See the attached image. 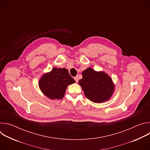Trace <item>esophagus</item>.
<instances>
[{
	"mask_svg": "<svg viewBox=\"0 0 150 150\" xmlns=\"http://www.w3.org/2000/svg\"><path fill=\"white\" fill-rule=\"evenodd\" d=\"M74 79H75V81H76V82H78V76H75V78H74Z\"/></svg>",
	"mask_w": 150,
	"mask_h": 150,
	"instance_id": "obj_1",
	"label": "esophagus"
}]
</instances>
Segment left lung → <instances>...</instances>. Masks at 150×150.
Masks as SVG:
<instances>
[{
  "label": "left lung",
  "instance_id": "1",
  "mask_svg": "<svg viewBox=\"0 0 150 150\" xmlns=\"http://www.w3.org/2000/svg\"><path fill=\"white\" fill-rule=\"evenodd\" d=\"M82 78L78 83L87 98L96 103H103L111 98L115 85L108 74L88 68L82 71Z\"/></svg>",
  "mask_w": 150,
  "mask_h": 150
}]
</instances>
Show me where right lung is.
<instances>
[{
    "instance_id": "add662e5",
    "label": "right lung",
    "mask_w": 150,
    "mask_h": 150,
    "mask_svg": "<svg viewBox=\"0 0 150 150\" xmlns=\"http://www.w3.org/2000/svg\"><path fill=\"white\" fill-rule=\"evenodd\" d=\"M75 83L68 69L54 67L40 77L38 86L45 96L51 100L62 99L69 85Z\"/></svg>"
}]
</instances>
